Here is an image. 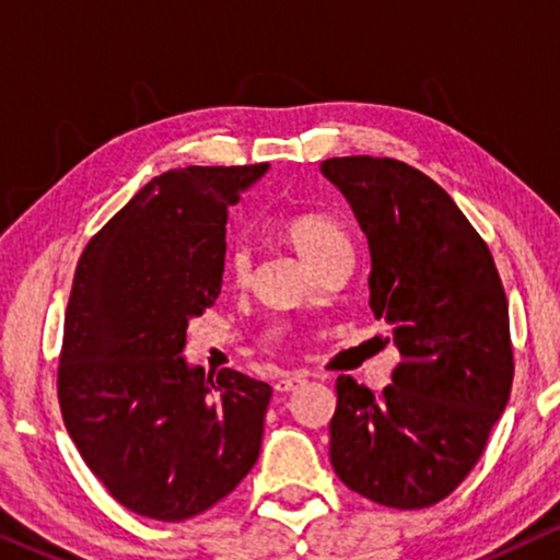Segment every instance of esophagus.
I'll return each mask as SVG.
<instances>
[{"mask_svg": "<svg viewBox=\"0 0 560 560\" xmlns=\"http://www.w3.org/2000/svg\"><path fill=\"white\" fill-rule=\"evenodd\" d=\"M301 385H305V374H285V377L275 382V389H278V393H293V389Z\"/></svg>", "mask_w": 560, "mask_h": 560, "instance_id": "esophagus-1", "label": "esophagus"}]
</instances>
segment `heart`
Segmentation results:
<instances>
[{
    "label": "heart",
    "instance_id": "b5f03b06",
    "mask_svg": "<svg viewBox=\"0 0 560 560\" xmlns=\"http://www.w3.org/2000/svg\"><path fill=\"white\" fill-rule=\"evenodd\" d=\"M280 232L313 270L324 267L328 259L339 255H351L349 234L343 232L339 221L326 217V213H301V217L282 221ZM226 275L232 278L234 285H247L252 278V259L247 247L229 249Z\"/></svg>",
    "mask_w": 560,
    "mask_h": 560
}]
</instances>
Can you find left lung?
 Segmentation results:
<instances>
[{
    "instance_id": "left-lung-1",
    "label": "left lung",
    "mask_w": 560,
    "mask_h": 560,
    "mask_svg": "<svg viewBox=\"0 0 560 560\" xmlns=\"http://www.w3.org/2000/svg\"><path fill=\"white\" fill-rule=\"evenodd\" d=\"M370 244V305L400 362L380 395L341 374L328 425L336 477L393 510L454 492L510 400L508 295L477 229L433 178L395 158H328Z\"/></svg>"
}]
</instances>
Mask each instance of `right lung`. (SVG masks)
<instances>
[{
	"instance_id": "obj_1",
	"label": "right lung",
	"mask_w": 560,
	"mask_h": 560,
	"mask_svg": "<svg viewBox=\"0 0 560 560\" xmlns=\"http://www.w3.org/2000/svg\"><path fill=\"white\" fill-rule=\"evenodd\" d=\"M259 165H190L152 178L75 265L58 402L109 494L180 523L224 500L259 456L272 387L186 364L188 320L217 303L226 219Z\"/></svg>"
}]
</instances>
